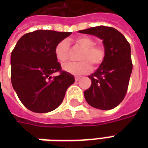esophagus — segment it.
Wrapping results in <instances>:
<instances>
[{"label":"esophagus","mask_w":148,"mask_h":148,"mask_svg":"<svg viewBox=\"0 0 148 148\" xmlns=\"http://www.w3.org/2000/svg\"><path fill=\"white\" fill-rule=\"evenodd\" d=\"M74 78H75V81H76V82H77V81L80 79L81 77H79V76H75V77H74Z\"/></svg>","instance_id":"34e87169"}]
</instances>
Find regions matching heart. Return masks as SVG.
Here are the masks:
<instances>
[{
  "instance_id": "heart-1",
  "label": "heart",
  "mask_w": 148,
  "mask_h": 148,
  "mask_svg": "<svg viewBox=\"0 0 148 148\" xmlns=\"http://www.w3.org/2000/svg\"><path fill=\"white\" fill-rule=\"evenodd\" d=\"M75 42L81 48L83 49L80 56L82 60L77 62H67L62 66V69L69 74L79 75L86 74L91 70L92 62L98 66L105 59L106 50L101 45H94L93 39L88 36H79L76 38ZM69 52V43L66 40H62L56 45L55 48V56L59 62L63 63L66 61Z\"/></svg>"
}]
</instances>
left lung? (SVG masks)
Returning <instances> with one entry per match:
<instances>
[{"instance_id":"1","label":"left lung","mask_w":148,"mask_h":148,"mask_svg":"<svg viewBox=\"0 0 148 148\" xmlns=\"http://www.w3.org/2000/svg\"><path fill=\"white\" fill-rule=\"evenodd\" d=\"M78 32L101 39L106 50L102 63L89 76L91 86L84 91L85 98L93 108L113 109L123 101L127 93L132 71L130 44L119 31L111 27L97 26Z\"/></svg>"}]
</instances>
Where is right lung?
Masks as SVG:
<instances>
[{"instance_id":"1","label":"right lung","mask_w":148,"mask_h":148,"mask_svg":"<svg viewBox=\"0 0 148 148\" xmlns=\"http://www.w3.org/2000/svg\"><path fill=\"white\" fill-rule=\"evenodd\" d=\"M71 32L37 30L24 35L11 54V81L19 99L34 112H49L61 105L74 82L72 74L61 71L55 56L58 42ZM55 72L58 76L52 77Z\"/></svg>"}]
</instances>
